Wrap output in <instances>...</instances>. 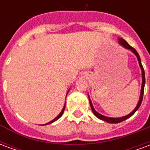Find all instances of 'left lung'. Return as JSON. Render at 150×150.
I'll return each mask as SVG.
<instances>
[{"mask_svg": "<svg viewBox=\"0 0 150 150\" xmlns=\"http://www.w3.org/2000/svg\"><path fill=\"white\" fill-rule=\"evenodd\" d=\"M118 42H119L120 45H121L123 47H125V49L130 50L131 51H132L134 54L136 55V57L137 58V60H138L139 62V66H140V67H141V70H142V89H141V95H140V98H139V100L138 103L137 104V106L136 108L133 109L132 112H130L129 115H127L125 116H122V117H108V116H103V115H101L99 112H97L95 110L94 107H93V105H92V103H91V100L90 97H89V96H88V98H89V102H90V106H91V111H92V112L94 113V115L97 118H99L100 120H104V121H106L108 123H111V124H116V123H120L121 122V121H124V120H125L126 119H128L129 118L130 116H132L134 113L137 112V111L138 110L139 107L141 106V104H142V99H143V95H144V88H145V71H144V68H143V67H142V61H141V58H140V56H139L138 53L137 52V50H136L134 48H132V46H129L128 42H126L125 40L121 38H118Z\"/></svg>", "mask_w": 150, "mask_h": 150, "instance_id": "1", "label": "left lung"}]
</instances>
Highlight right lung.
I'll use <instances>...</instances> for the list:
<instances>
[{
	"mask_svg": "<svg viewBox=\"0 0 150 150\" xmlns=\"http://www.w3.org/2000/svg\"><path fill=\"white\" fill-rule=\"evenodd\" d=\"M68 91H69V90H68ZM68 91H67V93H68ZM66 97H67V96H66ZM65 106H66V104H64V106H63V108H62V110L61 111V112L59 113V115H58V116H56V117H55V118H54V119L52 120L51 121H50V122H48V123H47V124H46V125H49V124H51V123H53V122H54V121H56L57 120H59V118H60V117H61V116H62V114H63V112H64V110H65Z\"/></svg>",
	"mask_w": 150,
	"mask_h": 150,
	"instance_id": "right-lung-1",
	"label": "right lung"
}]
</instances>
